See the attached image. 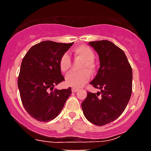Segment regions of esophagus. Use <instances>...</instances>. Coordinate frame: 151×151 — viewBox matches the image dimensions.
<instances>
[{"label": "esophagus", "instance_id": "34e87169", "mask_svg": "<svg viewBox=\"0 0 151 151\" xmlns=\"http://www.w3.org/2000/svg\"><path fill=\"white\" fill-rule=\"evenodd\" d=\"M72 92H77V91H78V88H77V87H73L71 89Z\"/></svg>", "mask_w": 151, "mask_h": 151}]
</instances>
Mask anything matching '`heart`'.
<instances>
[{
	"instance_id": "obj_1",
	"label": "heart",
	"mask_w": 151,
	"mask_h": 151,
	"mask_svg": "<svg viewBox=\"0 0 151 151\" xmlns=\"http://www.w3.org/2000/svg\"><path fill=\"white\" fill-rule=\"evenodd\" d=\"M73 54L76 58L82 60L83 62L80 66L81 72L76 73L72 72L66 77V83L69 86L79 87L87 83L91 78V73H93L95 70L94 64V52L89 46L82 45L73 48ZM71 62L68 54H64L60 57L59 66L60 69L63 73H66L70 68ZM89 70V72L88 70Z\"/></svg>"
}]
</instances>
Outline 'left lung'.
Returning a JSON list of instances; mask_svg holds the SVG:
<instances>
[{
  "mask_svg": "<svg viewBox=\"0 0 151 151\" xmlns=\"http://www.w3.org/2000/svg\"><path fill=\"white\" fill-rule=\"evenodd\" d=\"M99 55L97 76L91 82L100 92H87L82 102L83 114L91 123L104 126L122 114L132 93V68L124 52L109 40L91 41Z\"/></svg>",
  "mask_w": 151,
  "mask_h": 151,
  "instance_id": "obj_1",
  "label": "left lung"
}]
</instances>
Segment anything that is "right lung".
<instances>
[{"mask_svg":"<svg viewBox=\"0 0 151 151\" xmlns=\"http://www.w3.org/2000/svg\"><path fill=\"white\" fill-rule=\"evenodd\" d=\"M73 43L46 40L30 48L21 62L18 85L21 102L33 118L48 122L60 114L71 88L54 89L64 81L59 61Z\"/></svg>","mask_w":151,"mask_h":151,"instance_id":"1","label":"right lung"}]
</instances>
